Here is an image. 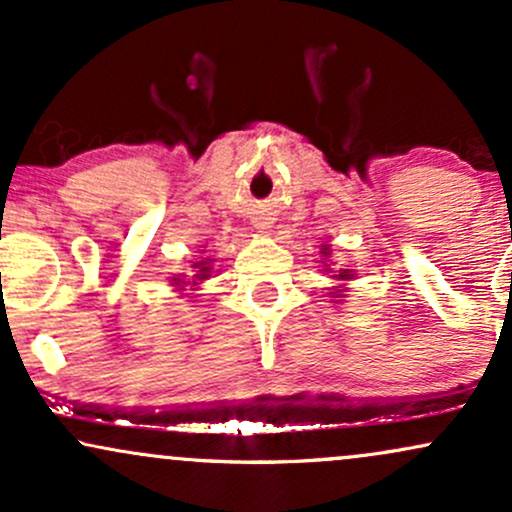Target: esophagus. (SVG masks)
<instances>
[{"instance_id": "1", "label": "esophagus", "mask_w": 512, "mask_h": 512, "mask_svg": "<svg viewBox=\"0 0 512 512\" xmlns=\"http://www.w3.org/2000/svg\"><path fill=\"white\" fill-rule=\"evenodd\" d=\"M257 228H269V221H262V223H257Z\"/></svg>"}]
</instances>
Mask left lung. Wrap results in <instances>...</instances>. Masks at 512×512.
<instances>
[{
    "label": "left lung",
    "mask_w": 512,
    "mask_h": 512,
    "mask_svg": "<svg viewBox=\"0 0 512 512\" xmlns=\"http://www.w3.org/2000/svg\"><path fill=\"white\" fill-rule=\"evenodd\" d=\"M325 255H330V252H327V250H325ZM339 279H349V274H346V272H342V274H339Z\"/></svg>",
    "instance_id": "1"
}]
</instances>
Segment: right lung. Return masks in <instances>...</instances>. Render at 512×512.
<instances>
[{
	"instance_id": "1",
	"label": "right lung",
	"mask_w": 512,
	"mask_h": 512,
	"mask_svg": "<svg viewBox=\"0 0 512 512\" xmlns=\"http://www.w3.org/2000/svg\"><path fill=\"white\" fill-rule=\"evenodd\" d=\"M195 267H199L197 279H207V276H209V267H207V262H197Z\"/></svg>"
}]
</instances>
